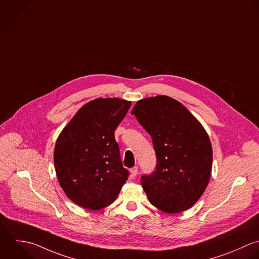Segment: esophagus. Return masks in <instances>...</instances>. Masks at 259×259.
<instances>
[{"label": "esophagus", "instance_id": "obj_1", "mask_svg": "<svg viewBox=\"0 0 259 259\" xmlns=\"http://www.w3.org/2000/svg\"><path fill=\"white\" fill-rule=\"evenodd\" d=\"M137 174H138V167H137V166H134V167H132V168L130 169V177H131L132 179H134V178L137 176Z\"/></svg>", "mask_w": 259, "mask_h": 259}]
</instances>
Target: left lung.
Returning <instances> with one entry per match:
<instances>
[{"label":"left lung","mask_w":259,"mask_h":259,"mask_svg":"<svg viewBox=\"0 0 259 259\" xmlns=\"http://www.w3.org/2000/svg\"><path fill=\"white\" fill-rule=\"evenodd\" d=\"M149 133L156 153V170L141 178L149 202L167 214L193 207L211 178L213 149L199 120L167 96L145 98L131 112Z\"/></svg>","instance_id":"1"}]
</instances>
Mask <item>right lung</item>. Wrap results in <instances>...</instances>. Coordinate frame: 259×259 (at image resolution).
Listing matches in <instances>:
<instances>
[{
	"label": "right lung",
	"instance_id": "obj_1",
	"mask_svg": "<svg viewBox=\"0 0 259 259\" xmlns=\"http://www.w3.org/2000/svg\"><path fill=\"white\" fill-rule=\"evenodd\" d=\"M130 101L99 98L83 105L60 132L54 148L58 183L66 197L81 208L97 211L111 205L126 183L114 132Z\"/></svg>",
	"mask_w": 259,
	"mask_h": 259
}]
</instances>
